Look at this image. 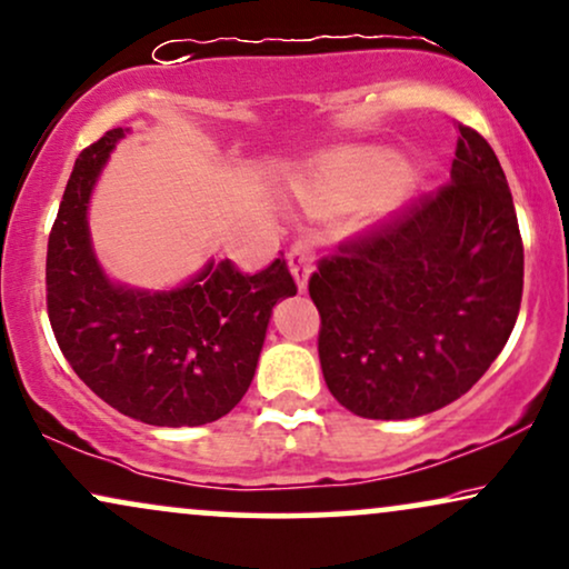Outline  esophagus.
<instances>
[{"label": "esophagus", "instance_id": "obj_1", "mask_svg": "<svg viewBox=\"0 0 569 569\" xmlns=\"http://www.w3.org/2000/svg\"><path fill=\"white\" fill-rule=\"evenodd\" d=\"M287 263H290V271H292L295 282H298L300 290H306L308 277H311V269H313V248H311V242H306V240L295 242V246L287 250Z\"/></svg>", "mask_w": 569, "mask_h": 569}]
</instances>
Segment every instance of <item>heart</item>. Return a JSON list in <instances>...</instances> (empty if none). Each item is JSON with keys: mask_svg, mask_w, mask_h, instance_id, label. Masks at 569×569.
Listing matches in <instances>:
<instances>
[{"mask_svg": "<svg viewBox=\"0 0 569 569\" xmlns=\"http://www.w3.org/2000/svg\"><path fill=\"white\" fill-rule=\"evenodd\" d=\"M335 188L345 198H368L379 193L397 177V161L381 151H356L335 164Z\"/></svg>", "mask_w": 569, "mask_h": 569, "instance_id": "heart-1", "label": "heart"}]
</instances>
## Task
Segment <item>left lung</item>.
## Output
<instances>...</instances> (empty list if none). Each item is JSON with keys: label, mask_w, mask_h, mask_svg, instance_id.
Wrapping results in <instances>:
<instances>
[{"label": "left lung", "mask_w": 569, "mask_h": 569, "mask_svg": "<svg viewBox=\"0 0 569 569\" xmlns=\"http://www.w3.org/2000/svg\"><path fill=\"white\" fill-rule=\"evenodd\" d=\"M449 182L319 261L329 392L360 418L402 420L468 392L510 339L522 300V238L497 153L457 124Z\"/></svg>", "instance_id": "obj_1"}]
</instances>
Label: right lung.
Wrapping results in <instances>:
<instances>
[{"mask_svg":"<svg viewBox=\"0 0 569 569\" xmlns=\"http://www.w3.org/2000/svg\"><path fill=\"white\" fill-rule=\"evenodd\" d=\"M109 130L80 157L47 250V311L57 345L88 389L149 426H203L248 392L277 300L298 292L284 258L258 274L230 258L169 292L109 282L91 250L88 201L109 151Z\"/></svg>","mask_w":569,"mask_h":569,"instance_id":"1","label":"right lung"}]
</instances>
